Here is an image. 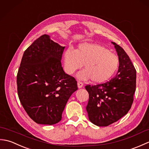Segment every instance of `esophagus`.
I'll return each mask as SVG.
<instances>
[{
  "label": "esophagus",
  "mask_w": 149,
  "mask_h": 149,
  "mask_svg": "<svg viewBox=\"0 0 149 149\" xmlns=\"http://www.w3.org/2000/svg\"><path fill=\"white\" fill-rule=\"evenodd\" d=\"M77 86L79 88H81L83 86V83L81 81H77Z\"/></svg>",
  "instance_id": "obj_1"
}]
</instances>
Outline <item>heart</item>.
<instances>
[{
    "label": "heart",
    "mask_w": 149,
    "mask_h": 149,
    "mask_svg": "<svg viewBox=\"0 0 149 149\" xmlns=\"http://www.w3.org/2000/svg\"><path fill=\"white\" fill-rule=\"evenodd\" d=\"M65 72L72 74L84 64V70L78 73L81 80L91 79L95 83H103L115 74L119 58L105 47L93 43H82L76 50L68 49L63 56Z\"/></svg>",
    "instance_id": "b5f03b06"
}]
</instances>
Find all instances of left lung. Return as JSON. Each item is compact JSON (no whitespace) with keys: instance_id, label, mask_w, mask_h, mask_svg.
<instances>
[{"instance_id":"obj_1","label":"left lung","mask_w":149,"mask_h":149,"mask_svg":"<svg viewBox=\"0 0 149 149\" xmlns=\"http://www.w3.org/2000/svg\"><path fill=\"white\" fill-rule=\"evenodd\" d=\"M119 58L118 70L109 81L97 85H86L89 93L86 106L88 118L100 127L118 121L131 109L136 91V71L127 53L111 42Z\"/></svg>"}]
</instances>
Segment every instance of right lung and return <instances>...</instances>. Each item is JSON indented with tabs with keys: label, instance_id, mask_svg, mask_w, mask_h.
I'll use <instances>...</instances> for the list:
<instances>
[{
	"label": "right lung",
	"instance_id": "add662e5",
	"mask_svg": "<svg viewBox=\"0 0 149 149\" xmlns=\"http://www.w3.org/2000/svg\"><path fill=\"white\" fill-rule=\"evenodd\" d=\"M64 49L43 34L22 56L17 77L18 97L28 115L39 124L58 123L69 98L78 89L77 81L61 66Z\"/></svg>",
	"mask_w": 149,
	"mask_h": 149
}]
</instances>
